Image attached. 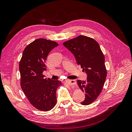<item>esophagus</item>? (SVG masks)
Here are the masks:
<instances>
[{
	"mask_svg": "<svg viewBox=\"0 0 132 132\" xmlns=\"http://www.w3.org/2000/svg\"><path fill=\"white\" fill-rule=\"evenodd\" d=\"M67 83L70 85H76L77 84V82L75 80H66Z\"/></svg>",
	"mask_w": 132,
	"mask_h": 132,
	"instance_id": "34e87169",
	"label": "esophagus"
}]
</instances>
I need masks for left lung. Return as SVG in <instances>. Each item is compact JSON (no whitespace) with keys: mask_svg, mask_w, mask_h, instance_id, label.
I'll list each match as a JSON object with an SVG mask.
<instances>
[{"mask_svg":"<svg viewBox=\"0 0 132 132\" xmlns=\"http://www.w3.org/2000/svg\"><path fill=\"white\" fill-rule=\"evenodd\" d=\"M74 55L78 65L87 74L85 80H77L79 88L85 94L81 104L89 105L98 98L106 77L105 58L98 43L94 38L79 35L63 43Z\"/></svg>","mask_w":132,"mask_h":132,"instance_id":"left-lung-1","label":"left lung"}]
</instances>
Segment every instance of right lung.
Wrapping results in <instances>:
<instances>
[{
    "instance_id": "right-lung-1",
    "label": "right lung",
    "mask_w": 132,
    "mask_h": 132,
    "mask_svg": "<svg viewBox=\"0 0 132 132\" xmlns=\"http://www.w3.org/2000/svg\"><path fill=\"white\" fill-rule=\"evenodd\" d=\"M57 46L55 41L38 38L25 48L19 61L21 88L30 104L41 111H50L56 103V91L61 82L45 78L42 73L49 53Z\"/></svg>"
}]
</instances>
